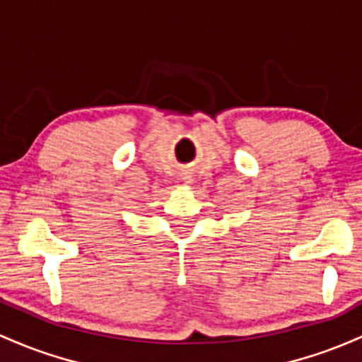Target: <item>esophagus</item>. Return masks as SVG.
Returning a JSON list of instances; mask_svg holds the SVG:
<instances>
[{
  "instance_id": "esophagus-1",
  "label": "esophagus",
  "mask_w": 362,
  "mask_h": 362,
  "mask_svg": "<svg viewBox=\"0 0 362 362\" xmlns=\"http://www.w3.org/2000/svg\"><path fill=\"white\" fill-rule=\"evenodd\" d=\"M181 180L186 182V185H189V182L193 181V174L192 173H182V176H181Z\"/></svg>"
}]
</instances>
